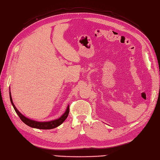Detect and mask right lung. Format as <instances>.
Returning a JSON list of instances; mask_svg holds the SVG:
<instances>
[{
    "mask_svg": "<svg viewBox=\"0 0 160 160\" xmlns=\"http://www.w3.org/2000/svg\"><path fill=\"white\" fill-rule=\"evenodd\" d=\"M9 97H10V101L11 102H12V105H13V107L15 109V111L16 113L18 116L20 117V118L21 120L25 123L27 125L29 126L32 128H35V129H54L55 127L59 126L60 125L64 122V120L67 118V117L68 116L69 113V105H68V107L66 108V112L63 113L61 117H59V118L55 119V120H51V121H47V122H39L36 121V120H33L27 118V117L22 115L18 110L16 108V106L14 105L13 101H12V95H11V92L9 90Z\"/></svg>",
    "mask_w": 160,
    "mask_h": 160,
    "instance_id": "right-lung-1",
    "label": "right lung"
}]
</instances>
